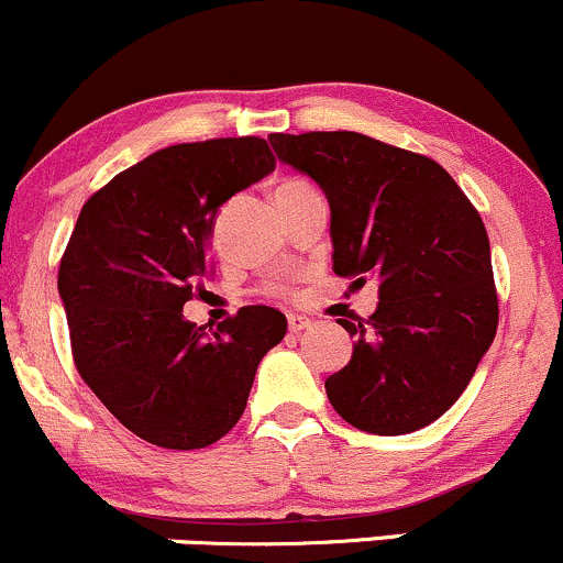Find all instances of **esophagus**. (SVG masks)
<instances>
[{"instance_id": "34e87169", "label": "esophagus", "mask_w": 563, "mask_h": 563, "mask_svg": "<svg viewBox=\"0 0 563 563\" xmlns=\"http://www.w3.org/2000/svg\"><path fill=\"white\" fill-rule=\"evenodd\" d=\"M312 325V320L307 314H288V331L291 333H301Z\"/></svg>"}]
</instances>
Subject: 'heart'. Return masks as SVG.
<instances>
[{
	"mask_svg": "<svg viewBox=\"0 0 563 563\" xmlns=\"http://www.w3.org/2000/svg\"><path fill=\"white\" fill-rule=\"evenodd\" d=\"M301 187H307V184H305V181H294V178H291V181H283L280 187L275 189V195H280V191H294V189H301ZM267 291H269V294H280V291H283V286H269Z\"/></svg>",
	"mask_w": 563,
	"mask_h": 563,
	"instance_id": "obj_1",
	"label": "heart"
}]
</instances>
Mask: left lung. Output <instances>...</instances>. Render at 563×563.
I'll use <instances>...</instances> for the list:
<instances>
[{"mask_svg":"<svg viewBox=\"0 0 563 563\" xmlns=\"http://www.w3.org/2000/svg\"><path fill=\"white\" fill-rule=\"evenodd\" d=\"M277 159L307 173L331 206L333 272L379 283L368 320H339L355 336L325 379L352 428L406 435L454 406L492 347L499 307L489 234L435 159L363 133H272Z\"/></svg>","mask_w":563,"mask_h":563,"instance_id":"8db88e82","label":"left lung"}]
</instances>
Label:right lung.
<instances>
[{"instance_id":"obj_1","label":"right lung","mask_w":563,"mask_h":563,"mask_svg":"<svg viewBox=\"0 0 563 563\" xmlns=\"http://www.w3.org/2000/svg\"><path fill=\"white\" fill-rule=\"evenodd\" d=\"M275 170L267 141L211 139L150 154L79 211L58 269L74 366L107 409L163 449L211 446L243 417L286 314L243 307L216 331L184 305L211 275L213 216Z\"/></svg>"}]
</instances>
